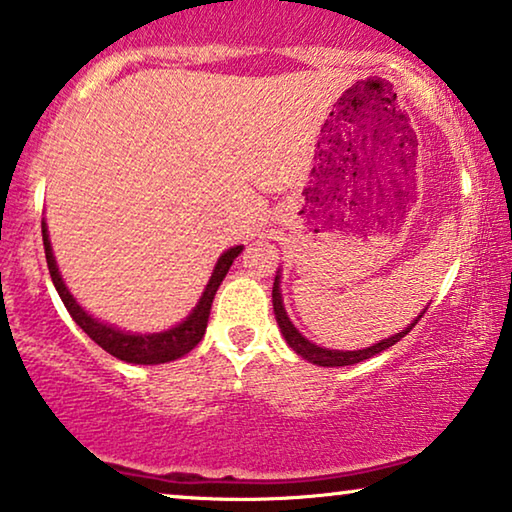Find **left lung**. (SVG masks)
I'll use <instances>...</instances> for the list:
<instances>
[{
	"instance_id": "8db88e82",
	"label": "left lung",
	"mask_w": 512,
	"mask_h": 512,
	"mask_svg": "<svg viewBox=\"0 0 512 512\" xmlns=\"http://www.w3.org/2000/svg\"><path fill=\"white\" fill-rule=\"evenodd\" d=\"M273 312H276V319H278V326L282 335H285L287 345L294 349L296 354L303 356L305 361L310 363H317V365H324V368H340V365H354V363H361L365 358L375 356L379 352H384V349L393 347L395 342H400L404 335H407L414 326L418 324V319L423 317V312L414 319V324H409L407 329L402 333H395L391 338L377 342V345L372 347H365V349H356V352H338V349H324V347H317L312 345L310 340H305L303 335L296 331V326L289 322L287 312H285V305H282V294H280V276H276V282H273Z\"/></svg>"
}]
</instances>
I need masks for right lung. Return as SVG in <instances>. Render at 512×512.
<instances>
[{"mask_svg":"<svg viewBox=\"0 0 512 512\" xmlns=\"http://www.w3.org/2000/svg\"><path fill=\"white\" fill-rule=\"evenodd\" d=\"M41 232H43V248H45V259H48L50 278L55 282L61 301H64L66 310L71 312L75 324H78L98 347H103L105 352L112 354L114 358H119V361H126V363H137V365H156V363L174 361V358H181L183 354H188L190 349L202 340L204 331H207L213 296H216L220 282H223L227 271H230L232 262L243 250V246H236L220 255L200 303H197L195 310L186 317V322H181L179 326H174V329L163 331V333L133 335V333L114 329L110 324L98 322V319L87 315V312L80 308L78 301L73 299V294L68 292L64 280L59 276L55 255H52V246L48 239V227H45V223H41Z\"/></svg>","mask_w":512,"mask_h":512,"instance_id":"1","label":"right lung"}]
</instances>
